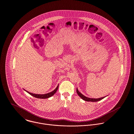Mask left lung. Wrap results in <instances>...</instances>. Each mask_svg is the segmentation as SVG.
I'll list each match as a JSON object with an SVG mask.
<instances>
[{"mask_svg":"<svg viewBox=\"0 0 134 134\" xmlns=\"http://www.w3.org/2000/svg\"><path fill=\"white\" fill-rule=\"evenodd\" d=\"M76 92L77 93V94L84 100L86 101H91V102H97L101 100L102 99H103L105 97H103V98H98V99H92V98H87L85 96H84L83 94H82L81 93H80V92H79L78 91L77 89H76Z\"/></svg>","mask_w":134,"mask_h":134,"instance_id":"8db88e82","label":"left lung"}]
</instances>
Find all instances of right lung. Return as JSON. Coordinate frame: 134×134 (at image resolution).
I'll return each mask as SVG.
<instances>
[{
    "label": "right lung",
    "mask_w": 134,
    "mask_h": 134,
    "mask_svg": "<svg viewBox=\"0 0 134 134\" xmlns=\"http://www.w3.org/2000/svg\"><path fill=\"white\" fill-rule=\"evenodd\" d=\"M59 88V86H57V87L54 89L53 91H52L51 92H49L48 93H46L44 94H34V93H32L31 92H29L28 91V93H29L31 96H32L34 97L37 98H40V99H46V98H49V97H51V96H52L53 95H54V94L57 92V90Z\"/></svg>",
    "instance_id": "obj_1"
}]
</instances>
